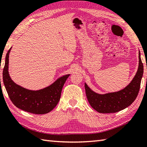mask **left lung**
I'll return each mask as SVG.
<instances>
[{
  "label": "left lung",
  "mask_w": 147,
  "mask_h": 147,
  "mask_svg": "<svg viewBox=\"0 0 147 147\" xmlns=\"http://www.w3.org/2000/svg\"><path fill=\"white\" fill-rule=\"evenodd\" d=\"M138 68L133 79L122 90L100 94L96 93L85 83L86 96L88 102L95 110L100 113H116L128 107L138 94L143 74V65L139 50Z\"/></svg>",
  "instance_id": "8db88e82"
}]
</instances>
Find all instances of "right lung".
Returning <instances> with one entry per match:
<instances>
[{"label": "right lung", "mask_w": 147, "mask_h": 147, "mask_svg": "<svg viewBox=\"0 0 147 147\" xmlns=\"http://www.w3.org/2000/svg\"><path fill=\"white\" fill-rule=\"evenodd\" d=\"M11 47L5 56L3 69V82L11 101L17 108L34 114H46L50 112L58 104L62 90L70 74L57 78L48 87L32 90L14 82L9 73V57Z\"/></svg>", "instance_id": "right-lung-1"}]
</instances>
